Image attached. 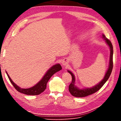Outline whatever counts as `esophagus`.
Wrapping results in <instances>:
<instances>
[{
    "mask_svg": "<svg viewBox=\"0 0 121 121\" xmlns=\"http://www.w3.org/2000/svg\"><path fill=\"white\" fill-rule=\"evenodd\" d=\"M62 65H63L64 66H66V65H67L68 64V62H67V60H64L62 61Z\"/></svg>",
    "mask_w": 121,
    "mask_h": 121,
    "instance_id": "1",
    "label": "esophagus"
}]
</instances>
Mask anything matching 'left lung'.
I'll return each mask as SVG.
<instances>
[{
  "mask_svg": "<svg viewBox=\"0 0 121 121\" xmlns=\"http://www.w3.org/2000/svg\"><path fill=\"white\" fill-rule=\"evenodd\" d=\"M102 38H104L105 40V42L107 44V45L109 46L110 50V59H109V67L108 68L107 71H106L105 74L104 75V77L103 79L101 80L100 82L96 85L95 86L91 87V88H86L84 89H80L78 88L77 86H76L75 84V77L74 74L69 71H68V72L70 73L72 75V81L71 83L69 84V91L70 92L72 96L75 97H78V98H82L84 97L90 95L92 94L95 93V92L99 91L100 89L103 87V86L104 84V83L107 81V80L108 79L111 73L112 69H113V46L110 40L106 38L104 34H103Z\"/></svg>",
  "mask_w": 121,
  "mask_h": 121,
  "instance_id": "obj_1",
  "label": "left lung"
}]
</instances>
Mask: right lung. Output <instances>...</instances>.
Masks as SVG:
<instances>
[{"mask_svg": "<svg viewBox=\"0 0 121 121\" xmlns=\"http://www.w3.org/2000/svg\"><path fill=\"white\" fill-rule=\"evenodd\" d=\"M61 69H62V67L59 64H57L53 65L48 69L47 72L46 73V74H44L43 78H42V79L38 83H37L34 86L27 89H23L18 86L12 81L8 73L6 72V73H7L8 77L10 82H11V83L18 92L25 95L35 96V95H38L40 94L45 90L47 87L48 82L50 78L55 73L60 71Z\"/></svg>", "mask_w": 121, "mask_h": 121, "instance_id": "1", "label": "right lung"}]
</instances>
